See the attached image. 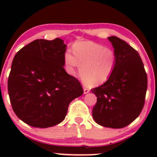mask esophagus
Returning a JSON list of instances; mask_svg holds the SVG:
<instances>
[{
    "mask_svg": "<svg viewBox=\"0 0 157 157\" xmlns=\"http://www.w3.org/2000/svg\"><path fill=\"white\" fill-rule=\"evenodd\" d=\"M83 92H84V94L89 93V89H86V88H84V89H83Z\"/></svg>",
    "mask_w": 157,
    "mask_h": 157,
    "instance_id": "obj_1",
    "label": "esophagus"
}]
</instances>
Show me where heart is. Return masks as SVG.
Wrapping results in <instances>:
<instances>
[{
  "label": "heart",
  "instance_id": "obj_1",
  "mask_svg": "<svg viewBox=\"0 0 157 157\" xmlns=\"http://www.w3.org/2000/svg\"><path fill=\"white\" fill-rule=\"evenodd\" d=\"M73 55L66 52L64 63L69 73L80 66V76L87 86L94 87L105 82L116 65V55L111 48L92 41H79L72 46Z\"/></svg>",
  "mask_w": 157,
  "mask_h": 157
}]
</instances>
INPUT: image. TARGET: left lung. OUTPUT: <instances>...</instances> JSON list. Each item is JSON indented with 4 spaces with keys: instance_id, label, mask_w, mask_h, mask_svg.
<instances>
[{
    "instance_id": "left-lung-1",
    "label": "left lung",
    "mask_w": 157,
    "mask_h": 157,
    "mask_svg": "<svg viewBox=\"0 0 157 157\" xmlns=\"http://www.w3.org/2000/svg\"><path fill=\"white\" fill-rule=\"evenodd\" d=\"M108 39L114 48L116 65L105 83L91 89L97 97L92 116L99 125L122 128L136 120L143 109L147 75L134 48L116 36Z\"/></svg>"
}]
</instances>
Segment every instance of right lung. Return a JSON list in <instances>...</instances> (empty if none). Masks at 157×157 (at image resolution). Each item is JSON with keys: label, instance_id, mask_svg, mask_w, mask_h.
<instances>
[{"label": "right lung", "instance_id": "right-lung-1", "mask_svg": "<svg viewBox=\"0 0 157 157\" xmlns=\"http://www.w3.org/2000/svg\"><path fill=\"white\" fill-rule=\"evenodd\" d=\"M66 45L60 38L37 39L17 52L8 79L14 112L35 128L52 127L66 117L70 102L83 94L64 69Z\"/></svg>", "mask_w": 157, "mask_h": 157}]
</instances>
